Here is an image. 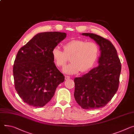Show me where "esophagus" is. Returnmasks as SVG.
I'll return each mask as SVG.
<instances>
[{"label": "esophagus", "mask_w": 134, "mask_h": 134, "mask_svg": "<svg viewBox=\"0 0 134 134\" xmlns=\"http://www.w3.org/2000/svg\"><path fill=\"white\" fill-rule=\"evenodd\" d=\"M70 77L69 76H67V75L65 76V80H69V79H70Z\"/></svg>", "instance_id": "1"}]
</instances>
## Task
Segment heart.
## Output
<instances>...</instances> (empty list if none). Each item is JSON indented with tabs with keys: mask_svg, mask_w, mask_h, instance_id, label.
Segmentation results:
<instances>
[{
	"mask_svg": "<svg viewBox=\"0 0 134 134\" xmlns=\"http://www.w3.org/2000/svg\"><path fill=\"white\" fill-rule=\"evenodd\" d=\"M64 51L58 47L52 50L53 58L58 67L64 66L70 57V63L65 66L63 71L66 74H74L80 70L84 72L94 65L99 54V46L93 42L74 40L64 45Z\"/></svg>",
	"mask_w": 134,
	"mask_h": 134,
	"instance_id": "obj_1",
	"label": "heart"
}]
</instances>
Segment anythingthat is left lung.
<instances>
[{
    "label": "left lung",
    "instance_id": "1",
    "mask_svg": "<svg viewBox=\"0 0 134 134\" xmlns=\"http://www.w3.org/2000/svg\"><path fill=\"white\" fill-rule=\"evenodd\" d=\"M100 47L98 66L81 77H76L74 97L83 109H93L106 105L116 92L121 65L114 45L108 40L92 33H83Z\"/></svg>",
    "mask_w": 134,
    "mask_h": 134
}]
</instances>
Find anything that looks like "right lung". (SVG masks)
Masks as SVG:
<instances>
[{
  "label": "right lung",
  "instance_id": "add662e5",
  "mask_svg": "<svg viewBox=\"0 0 134 134\" xmlns=\"http://www.w3.org/2000/svg\"><path fill=\"white\" fill-rule=\"evenodd\" d=\"M60 32L36 35L19 50L13 66L15 88L23 102L34 107L49 102L65 76L55 66L52 50L66 37Z\"/></svg>",
  "mask_w": 134,
  "mask_h": 134
}]
</instances>
